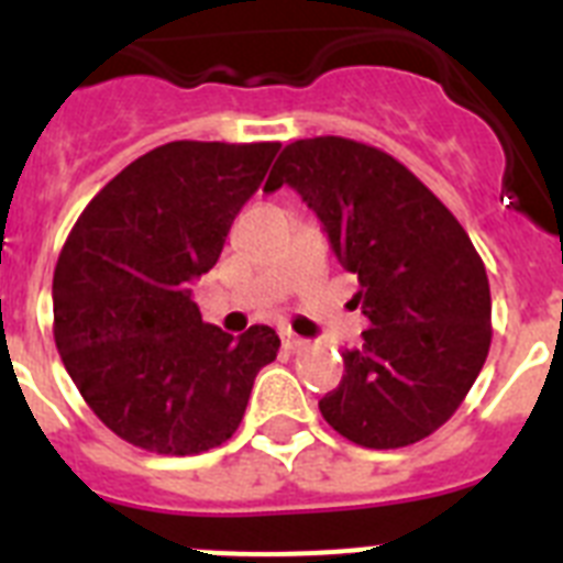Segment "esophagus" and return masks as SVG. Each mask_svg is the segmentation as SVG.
Wrapping results in <instances>:
<instances>
[{"instance_id":"34e87169","label":"esophagus","mask_w":563,"mask_h":563,"mask_svg":"<svg viewBox=\"0 0 563 563\" xmlns=\"http://www.w3.org/2000/svg\"><path fill=\"white\" fill-rule=\"evenodd\" d=\"M282 347H285L287 353H301V350H307V341L301 339V335L285 330V333H282Z\"/></svg>"}]
</instances>
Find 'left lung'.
<instances>
[{
  "mask_svg": "<svg viewBox=\"0 0 563 563\" xmlns=\"http://www.w3.org/2000/svg\"><path fill=\"white\" fill-rule=\"evenodd\" d=\"M290 185L319 216L369 328L319 401L335 432L369 450L416 444L464 401L489 353V282L470 235L390 153L341 136L299 139L264 190Z\"/></svg>",
  "mask_w": 563,
  "mask_h": 563,
  "instance_id": "8db88e82",
  "label": "left lung"
}]
</instances>
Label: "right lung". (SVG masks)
Here are the masks:
<instances>
[{
  "mask_svg": "<svg viewBox=\"0 0 563 563\" xmlns=\"http://www.w3.org/2000/svg\"><path fill=\"white\" fill-rule=\"evenodd\" d=\"M278 142H170L81 210L53 271V339L108 430L162 455H199L242 424L278 335L201 321L196 278L222 256Z\"/></svg>",
  "mask_w": 563,
  "mask_h": 563,
  "instance_id": "right-lung-1",
  "label": "right lung"
}]
</instances>
